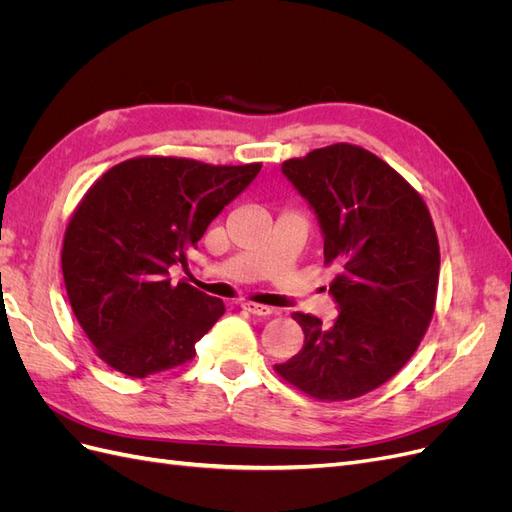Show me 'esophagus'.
<instances>
[{"mask_svg":"<svg viewBox=\"0 0 512 512\" xmlns=\"http://www.w3.org/2000/svg\"><path fill=\"white\" fill-rule=\"evenodd\" d=\"M241 307L245 309V312H250V314H254V316H269V314H273V309H271V307H267V305H258V303H250V301L241 303Z\"/></svg>","mask_w":512,"mask_h":512,"instance_id":"34e87169","label":"esophagus"}]
</instances>
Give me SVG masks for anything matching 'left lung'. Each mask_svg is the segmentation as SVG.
Segmentation results:
<instances>
[{
    "mask_svg": "<svg viewBox=\"0 0 512 512\" xmlns=\"http://www.w3.org/2000/svg\"><path fill=\"white\" fill-rule=\"evenodd\" d=\"M282 173L318 215L324 265L337 267L331 324L294 312L305 344L275 365L320 401H348L389 382L416 352L436 309L440 245L425 200L374 153L350 143L309 151Z\"/></svg>",
    "mask_w": 512,
    "mask_h": 512,
    "instance_id": "8db88e82",
    "label": "left lung"
}]
</instances>
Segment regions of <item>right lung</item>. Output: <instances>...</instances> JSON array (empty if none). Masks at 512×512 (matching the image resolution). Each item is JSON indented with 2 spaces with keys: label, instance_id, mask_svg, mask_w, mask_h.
<instances>
[{
  "label": "right lung",
  "instance_id": "obj_1",
  "mask_svg": "<svg viewBox=\"0 0 512 512\" xmlns=\"http://www.w3.org/2000/svg\"><path fill=\"white\" fill-rule=\"evenodd\" d=\"M260 168L138 156L85 192L66 228L61 271L72 312L108 367L147 378L194 359L224 303L173 284L168 269L188 265L207 226Z\"/></svg>",
  "mask_w": 512,
  "mask_h": 512
}]
</instances>
